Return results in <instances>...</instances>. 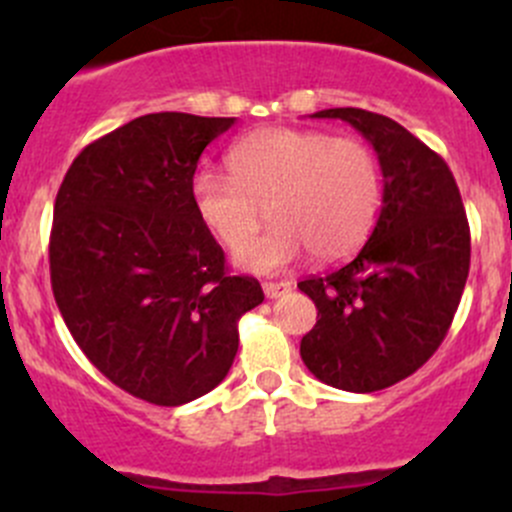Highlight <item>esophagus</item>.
I'll use <instances>...</instances> for the list:
<instances>
[{"label":"esophagus","mask_w":512,"mask_h":512,"mask_svg":"<svg viewBox=\"0 0 512 512\" xmlns=\"http://www.w3.org/2000/svg\"><path fill=\"white\" fill-rule=\"evenodd\" d=\"M262 289H265L267 299H277L282 297V294H287L289 289H292V285H289V282H265Z\"/></svg>","instance_id":"1"}]
</instances>
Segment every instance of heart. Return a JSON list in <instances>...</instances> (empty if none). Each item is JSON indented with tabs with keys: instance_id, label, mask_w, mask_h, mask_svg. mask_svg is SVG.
<instances>
[{
	"instance_id": "heart-1",
	"label": "heart",
	"mask_w": 512,
	"mask_h": 512,
	"mask_svg": "<svg viewBox=\"0 0 512 512\" xmlns=\"http://www.w3.org/2000/svg\"><path fill=\"white\" fill-rule=\"evenodd\" d=\"M227 165L232 179L218 170L193 175L190 203L215 240L225 247L243 242L232 262L245 272H280L307 250L319 262L342 260L366 240L379 215V160L356 138L267 128L235 143ZM262 204L276 227L248 241Z\"/></svg>"
}]
</instances>
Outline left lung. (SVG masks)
<instances>
[{"instance_id": "8db88e82", "label": "left lung", "mask_w": 512, "mask_h": 512, "mask_svg": "<svg viewBox=\"0 0 512 512\" xmlns=\"http://www.w3.org/2000/svg\"><path fill=\"white\" fill-rule=\"evenodd\" d=\"M312 118H342L371 143L384 193L374 232L352 260L297 285L317 307L299 354L322 384L371 394L441 347L468 280L471 230L446 160L401 123L361 108Z\"/></svg>"}]
</instances>
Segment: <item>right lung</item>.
<instances>
[{"label": "right lung", "instance_id": "1", "mask_svg": "<svg viewBox=\"0 0 512 512\" xmlns=\"http://www.w3.org/2000/svg\"><path fill=\"white\" fill-rule=\"evenodd\" d=\"M235 118L163 111L86 146L54 205L51 289L91 364L156 406L213 391L237 354L260 282L230 277L190 203L205 146Z\"/></svg>", "mask_w": 512, "mask_h": 512}]
</instances>
